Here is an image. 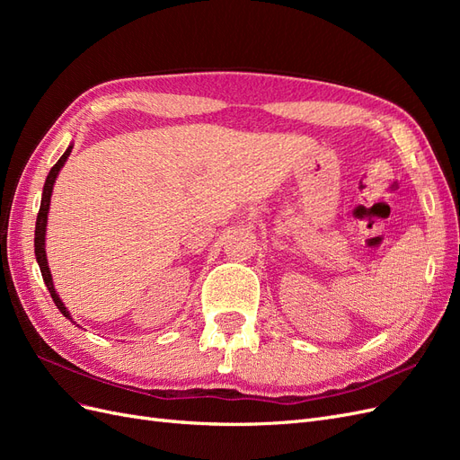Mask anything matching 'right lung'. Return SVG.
Here are the masks:
<instances>
[{"label":"right lung","mask_w":460,"mask_h":460,"mask_svg":"<svg viewBox=\"0 0 460 460\" xmlns=\"http://www.w3.org/2000/svg\"><path fill=\"white\" fill-rule=\"evenodd\" d=\"M73 151V144L66 147V151L61 155V159L53 164V169L49 171L48 178H46V184H44V191H41V203H40V211H38V218H36V232H34V253H36V261H38V267L41 270V278H44V282L49 289L51 299L53 303L58 305V309L63 313V316H66L71 323H75L71 313L65 307V303L61 301L59 294L55 291L53 286V278H51V270L48 267V255H46V226H48V213H49V203H51V193H53V184L55 180H58L61 169L65 166L68 155H71Z\"/></svg>","instance_id":"right-lung-1"}]
</instances>
